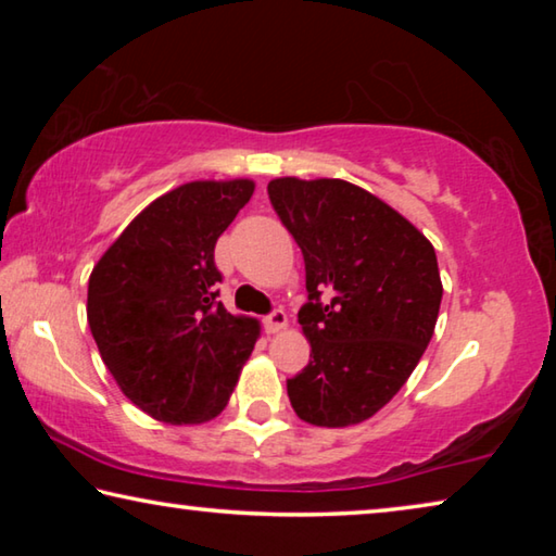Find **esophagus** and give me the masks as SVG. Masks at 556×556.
Here are the masks:
<instances>
[{
	"label": "esophagus",
	"instance_id": "esophagus-1",
	"mask_svg": "<svg viewBox=\"0 0 556 556\" xmlns=\"http://www.w3.org/2000/svg\"><path fill=\"white\" fill-rule=\"evenodd\" d=\"M265 328L269 333H279L281 328H287V314L281 308H275L269 316H265Z\"/></svg>",
	"mask_w": 556,
	"mask_h": 556
}]
</instances>
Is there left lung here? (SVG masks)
<instances>
[{
    "mask_svg": "<svg viewBox=\"0 0 556 556\" xmlns=\"http://www.w3.org/2000/svg\"><path fill=\"white\" fill-rule=\"evenodd\" d=\"M267 193L306 267L299 324L312 361L287 380L289 402L308 425H357L400 392L434 336L444 294L437 252L388 203L341 178H275Z\"/></svg>",
    "mask_w": 556,
    "mask_h": 556,
    "instance_id": "left-lung-1",
    "label": "left lung"
}]
</instances>
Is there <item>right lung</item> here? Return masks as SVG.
<instances>
[{"instance_id":"obj_1","label":"right lung","mask_w":556,"mask_h":556,"mask_svg":"<svg viewBox=\"0 0 556 556\" xmlns=\"http://www.w3.org/2000/svg\"><path fill=\"white\" fill-rule=\"evenodd\" d=\"M255 184L191 181L149 203L88 281V324L129 402L168 425L225 409L260 324L218 301L215 242Z\"/></svg>"}]
</instances>
